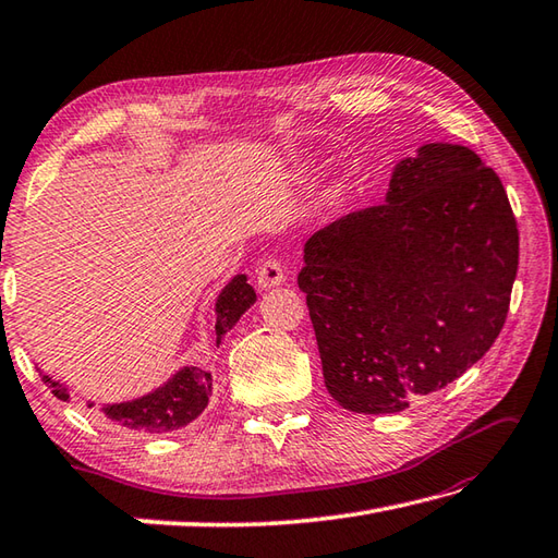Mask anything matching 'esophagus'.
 <instances>
[{
	"label": "esophagus",
	"instance_id": "obj_1",
	"mask_svg": "<svg viewBox=\"0 0 558 558\" xmlns=\"http://www.w3.org/2000/svg\"><path fill=\"white\" fill-rule=\"evenodd\" d=\"M283 281V267L279 259L267 257L263 265L257 267V287L259 289H275Z\"/></svg>",
	"mask_w": 558,
	"mask_h": 558
}]
</instances>
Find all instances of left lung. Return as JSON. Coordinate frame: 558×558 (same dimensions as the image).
<instances>
[{"label":"left lung","mask_w":558,"mask_h":558,"mask_svg":"<svg viewBox=\"0 0 558 558\" xmlns=\"http://www.w3.org/2000/svg\"><path fill=\"white\" fill-rule=\"evenodd\" d=\"M518 223L468 146L424 144L388 197L305 243L299 289L325 388L349 412L395 414L472 368L504 329Z\"/></svg>","instance_id":"obj_1"}]
</instances>
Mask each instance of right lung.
Segmentation results:
<instances>
[{
    "label": "right lung",
    "instance_id": "obj_1",
    "mask_svg": "<svg viewBox=\"0 0 558 558\" xmlns=\"http://www.w3.org/2000/svg\"><path fill=\"white\" fill-rule=\"evenodd\" d=\"M255 289L250 287L245 275H238L226 283L219 299H216V347L223 342L226 335L231 332L233 325L241 320V315L255 303ZM40 375L43 383L48 385L57 400H70V390H66L62 383L52 380L50 375H45L43 371ZM209 397L211 371L204 366H185L180 368L163 388L144 395L140 400L106 404L104 418L108 424L140 430V434H170V430L185 428L187 424L195 422L204 409H207Z\"/></svg>",
    "mask_w": 558,
    "mask_h": 558
}]
</instances>
